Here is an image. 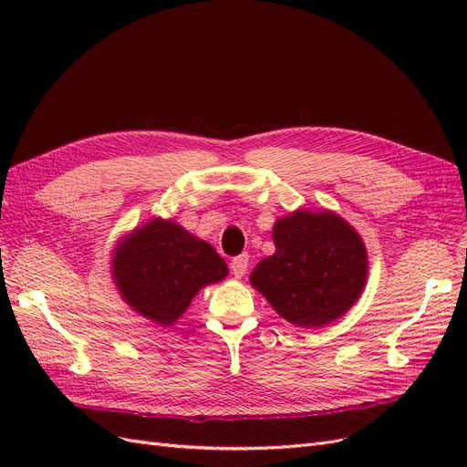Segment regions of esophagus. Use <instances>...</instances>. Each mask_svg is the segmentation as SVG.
<instances>
[{
	"label": "esophagus",
	"instance_id": "34e87169",
	"mask_svg": "<svg viewBox=\"0 0 467 467\" xmlns=\"http://www.w3.org/2000/svg\"><path fill=\"white\" fill-rule=\"evenodd\" d=\"M247 265H249V255H247V253H244V255L234 257L232 263H230V268H232L234 276L235 278H242L245 275V271H247Z\"/></svg>",
	"mask_w": 467,
	"mask_h": 467
}]
</instances>
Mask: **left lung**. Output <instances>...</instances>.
I'll list each match as a JSON object with an SVG mask.
<instances>
[{
    "label": "left lung",
    "mask_w": 467,
    "mask_h": 467,
    "mask_svg": "<svg viewBox=\"0 0 467 467\" xmlns=\"http://www.w3.org/2000/svg\"><path fill=\"white\" fill-rule=\"evenodd\" d=\"M275 255L249 276L275 312L296 327L329 325L355 306L368 276L362 237L331 210H296L276 220Z\"/></svg>",
    "instance_id": "obj_1"
}]
</instances>
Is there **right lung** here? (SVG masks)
<instances>
[{
  "mask_svg": "<svg viewBox=\"0 0 467 467\" xmlns=\"http://www.w3.org/2000/svg\"><path fill=\"white\" fill-rule=\"evenodd\" d=\"M110 265L122 300L163 327L185 314L201 288L228 276V265L214 247L161 218L126 235Z\"/></svg>",
  "mask_w": 467,
  "mask_h": 467,
  "instance_id": "right-lung-1",
  "label": "right lung"
}]
</instances>
